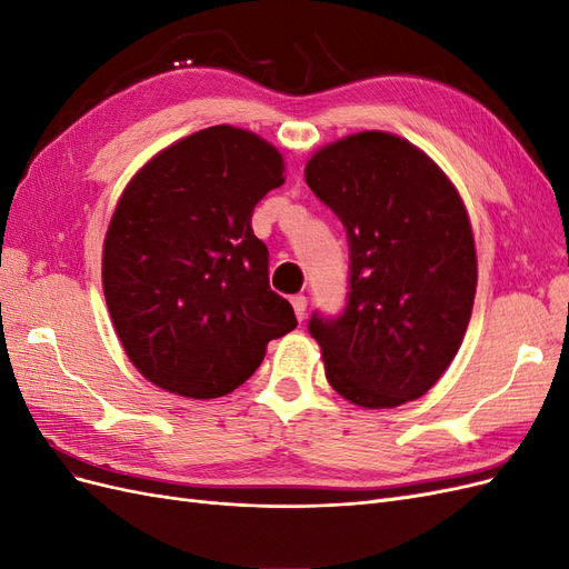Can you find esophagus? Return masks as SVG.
<instances>
[{
	"mask_svg": "<svg viewBox=\"0 0 569 569\" xmlns=\"http://www.w3.org/2000/svg\"><path fill=\"white\" fill-rule=\"evenodd\" d=\"M306 297L303 295H297V297H291V306H295V316H297V320H303L306 318Z\"/></svg>",
	"mask_w": 569,
	"mask_h": 569,
	"instance_id": "esophagus-1",
	"label": "esophagus"
}]
</instances>
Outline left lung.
<instances>
[{"instance_id":"1","label":"left lung","mask_w":569,"mask_h":569,"mask_svg":"<svg viewBox=\"0 0 569 569\" xmlns=\"http://www.w3.org/2000/svg\"><path fill=\"white\" fill-rule=\"evenodd\" d=\"M306 182L349 234L341 318H311L330 387L353 406L416 401L449 370L470 325L477 251L451 178L399 134L363 130L313 151Z\"/></svg>"}]
</instances>
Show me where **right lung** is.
Instances as JSON below:
<instances>
[{
	"mask_svg": "<svg viewBox=\"0 0 569 569\" xmlns=\"http://www.w3.org/2000/svg\"><path fill=\"white\" fill-rule=\"evenodd\" d=\"M284 184L261 134L213 126L161 149L120 194L101 251L113 330L144 380L184 399H218L297 327L268 282L251 213Z\"/></svg>",
	"mask_w": 569,
	"mask_h": 569,
	"instance_id": "obj_1",
	"label": "right lung"
}]
</instances>
